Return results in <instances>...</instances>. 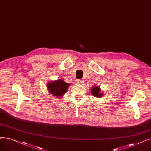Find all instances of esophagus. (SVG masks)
<instances>
[{"label":"esophagus","mask_w":151,"mask_h":151,"mask_svg":"<svg viewBox=\"0 0 151 151\" xmlns=\"http://www.w3.org/2000/svg\"><path fill=\"white\" fill-rule=\"evenodd\" d=\"M84 83L83 79H81V80H78V83H79V84H81V83Z\"/></svg>","instance_id":"esophagus-1"}]
</instances>
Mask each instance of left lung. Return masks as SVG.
I'll return each mask as SVG.
<instances>
[{
	"label": "left lung",
	"instance_id": "left-lung-1",
	"mask_svg": "<svg viewBox=\"0 0 151 151\" xmlns=\"http://www.w3.org/2000/svg\"><path fill=\"white\" fill-rule=\"evenodd\" d=\"M100 89L99 87H92V88L91 89V93L92 94V96L96 97H101L103 96V93H101L100 92Z\"/></svg>",
	"mask_w": 151,
	"mask_h": 151
}]
</instances>
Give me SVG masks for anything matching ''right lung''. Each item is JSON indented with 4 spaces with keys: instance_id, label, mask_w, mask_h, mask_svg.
Listing matches in <instances>:
<instances>
[{
    "instance_id": "1",
    "label": "right lung",
    "mask_w": 151,
    "mask_h": 151,
    "mask_svg": "<svg viewBox=\"0 0 151 151\" xmlns=\"http://www.w3.org/2000/svg\"><path fill=\"white\" fill-rule=\"evenodd\" d=\"M69 86V83H65L63 80H58L56 81H52L47 84L48 90L51 94L55 97H62Z\"/></svg>"
}]
</instances>
